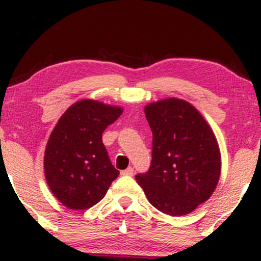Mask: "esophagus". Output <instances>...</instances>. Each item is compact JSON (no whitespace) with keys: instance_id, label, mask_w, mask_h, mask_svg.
<instances>
[{"instance_id":"34e87169","label":"esophagus","mask_w":261,"mask_h":261,"mask_svg":"<svg viewBox=\"0 0 261 261\" xmlns=\"http://www.w3.org/2000/svg\"><path fill=\"white\" fill-rule=\"evenodd\" d=\"M122 174H123V176H133L134 169H133V167H128V169L122 171Z\"/></svg>"}]
</instances>
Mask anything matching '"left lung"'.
<instances>
[{
	"mask_svg": "<svg viewBox=\"0 0 261 261\" xmlns=\"http://www.w3.org/2000/svg\"><path fill=\"white\" fill-rule=\"evenodd\" d=\"M152 129V162L135 176L149 203L164 214L183 216L213 195L221 174L215 134L201 113L179 98L145 107Z\"/></svg>",
	"mask_w": 261,
	"mask_h": 261,
	"instance_id": "8db88e82",
	"label": "left lung"
}]
</instances>
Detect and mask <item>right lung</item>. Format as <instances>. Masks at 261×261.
I'll list each match as a JSON object with an SVG mask.
<instances>
[{"mask_svg":"<svg viewBox=\"0 0 261 261\" xmlns=\"http://www.w3.org/2000/svg\"><path fill=\"white\" fill-rule=\"evenodd\" d=\"M122 112L120 107L82 99L63 114L49 135L44 156L46 181L57 199L69 209L91 208L119 176L102 134Z\"/></svg>","mask_w":261,"mask_h":261,"instance_id":"right-lung-1","label":"right lung"}]
</instances>
